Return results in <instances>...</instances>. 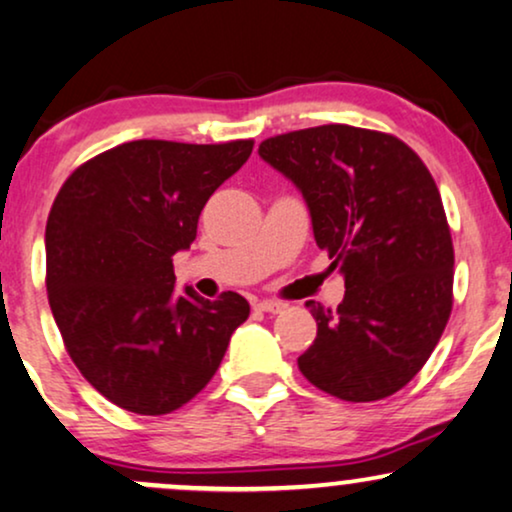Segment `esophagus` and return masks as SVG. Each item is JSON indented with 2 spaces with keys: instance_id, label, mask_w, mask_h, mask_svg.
Here are the masks:
<instances>
[{
  "instance_id": "esophagus-1",
  "label": "esophagus",
  "mask_w": 512,
  "mask_h": 512,
  "mask_svg": "<svg viewBox=\"0 0 512 512\" xmlns=\"http://www.w3.org/2000/svg\"><path fill=\"white\" fill-rule=\"evenodd\" d=\"M254 308H258V311L263 313H280L282 308H285V304H280V301H273V299H261L256 301Z\"/></svg>"
}]
</instances>
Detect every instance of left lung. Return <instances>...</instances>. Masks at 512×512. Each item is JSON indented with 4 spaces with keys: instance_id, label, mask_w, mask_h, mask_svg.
<instances>
[{
    "instance_id": "obj_1",
    "label": "left lung",
    "mask_w": 512,
    "mask_h": 512,
    "mask_svg": "<svg viewBox=\"0 0 512 512\" xmlns=\"http://www.w3.org/2000/svg\"><path fill=\"white\" fill-rule=\"evenodd\" d=\"M258 156L294 182L313 237L344 275L337 308L306 301L318 334L299 370L342 401H380L413 380L453 304V244L430 170L408 144L353 125L270 137Z\"/></svg>"
}]
</instances>
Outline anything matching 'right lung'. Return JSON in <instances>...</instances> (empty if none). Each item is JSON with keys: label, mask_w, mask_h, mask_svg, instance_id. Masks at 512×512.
<instances>
[{"label": "right lung", "mask_w": 512, "mask_h": 512, "mask_svg": "<svg viewBox=\"0 0 512 512\" xmlns=\"http://www.w3.org/2000/svg\"><path fill=\"white\" fill-rule=\"evenodd\" d=\"M254 142L137 140L82 163L49 211L47 294L68 356L130 413L166 415L206 387L249 318L237 292L175 289L173 256Z\"/></svg>", "instance_id": "1"}]
</instances>
